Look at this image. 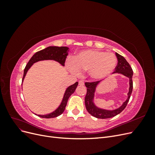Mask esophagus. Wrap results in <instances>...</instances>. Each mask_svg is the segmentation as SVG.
<instances>
[{
    "label": "esophagus",
    "mask_w": 155,
    "mask_h": 155,
    "mask_svg": "<svg viewBox=\"0 0 155 155\" xmlns=\"http://www.w3.org/2000/svg\"><path fill=\"white\" fill-rule=\"evenodd\" d=\"M79 85H84V81L83 80H79Z\"/></svg>",
    "instance_id": "34e87169"
}]
</instances>
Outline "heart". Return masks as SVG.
<instances>
[{
    "label": "heart",
    "instance_id": "1",
    "mask_svg": "<svg viewBox=\"0 0 155 155\" xmlns=\"http://www.w3.org/2000/svg\"><path fill=\"white\" fill-rule=\"evenodd\" d=\"M116 63L117 59L113 54L86 50L74 56L73 61H68L67 67L72 72L78 74L80 71H88L91 78L100 79L113 71Z\"/></svg>",
    "mask_w": 155,
    "mask_h": 155
}]
</instances>
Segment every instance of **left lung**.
<instances>
[{
	"label": "left lung",
	"instance_id": "1",
	"mask_svg": "<svg viewBox=\"0 0 155 155\" xmlns=\"http://www.w3.org/2000/svg\"><path fill=\"white\" fill-rule=\"evenodd\" d=\"M116 58L118 59V64L115 68V70L113 73H119L124 75L125 76L129 78V91L128 92V97L127 100L124 103L123 105H121L118 109L115 110H109L101 109L100 108L97 107L93 102L94 96V92L96 91V88L97 85L99 84L101 81H94V82H86L85 85L87 88V94L85 98V104L87 111L89 114L92 116L96 117L97 118L100 119H107L112 118L116 115L120 114L121 112H122L125 108L126 107L127 103L129 101L131 93L133 91V71L132 68L130 67L129 63L127 61L126 59L123 57L122 55L116 53Z\"/></svg>",
	"mask_w": 155,
	"mask_h": 155
}]
</instances>
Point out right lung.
Segmentation results:
<instances>
[{"mask_svg": "<svg viewBox=\"0 0 155 155\" xmlns=\"http://www.w3.org/2000/svg\"><path fill=\"white\" fill-rule=\"evenodd\" d=\"M68 49L69 48L68 47H65V46H61V47H58V46H49V47H47L43 50L37 51V52H36L32 56L28 63L26 64L24 70V75H23L22 82L24 80L28 70L29 68L31 67V65L37 61H39L54 60L59 62L61 64L63 65V66H64L65 60H66L67 56L69 51ZM78 85V82H76L74 85H72L71 86L68 87L67 88V90L65 91V93L64 94L61 104L59 107L55 110L51 112V113L48 114L36 115L44 118H55V117H58L61 114L64 112L65 107L67 106L69 97L75 91H76V88H77Z\"/></svg>", "mask_w": 155, "mask_h": 155, "instance_id": "obj_1", "label": "right lung"}]
</instances>
